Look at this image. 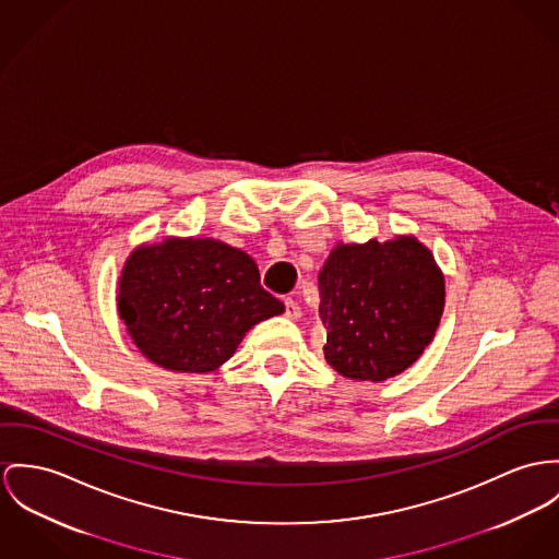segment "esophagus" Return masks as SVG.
I'll return each mask as SVG.
<instances>
[{"instance_id":"obj_1","label":"esophagus","mask_w":559,"mask_h":559,"mask_svg":"<svg viewBox=\"0 0 559 559\" xmlns=\"http://www.w3.org/2000/svg\"><path fill=\"white\" fill-rule=\"evenodd\" d=\"M285 314L289 319H300V306H298V301L294 300V298H285Z\"/></svg>"}]
</instances>
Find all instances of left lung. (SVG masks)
Segmentation results:
<instances>
[{"label": "left lung", "instance_id": "obj_1", "mask_svg": "<svg viewBox=\"0 0 559 559\" xmlns=\"http://www.w3.org/2000/svg\"><path fill=\"white\" fill-rule=\"evenodd\" d=\"M328 364L346 379L386 381L431 343L444 278L417 238L338 245L319 274Z\"/></svg>", "mask_w": 559, "mask_h": 559}]
</instances>
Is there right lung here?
<instances>
[{
	"instance_id": "right-lung-1",
	"label": "right lung",
	"mask_w": 559,
	"mask_h": 559,
	"mask_svg": "<svg viewBox=\"0 0 559 559\" xmlns=\"http://www.w3.org/2000/svg\"><path fill=\"white\" fill-rule=\"evenodd\" d=\"M117 300L135 346L176 372L216 370L255 323L285 310L259 285L253 259L209 238L135 249Z\"/></svg>"
}]
</instances>
